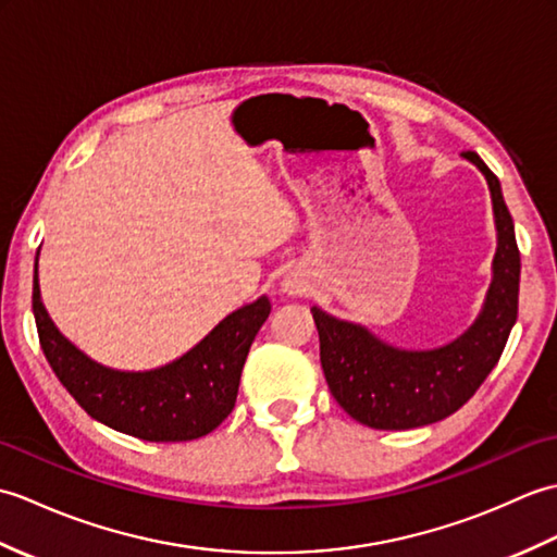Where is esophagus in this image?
<instances>
[{
	"label": "esophagus",
	"mask_w": 557,
	"mask_h": 557,
	"mask_svg": "<svg viewBox=\"0 0 557 557\" xmlns=\"http://www.w3.org/2000/svg\"><path fill=\"white\" fill-rule=\"evenodd\" d=\"M285 289H287V292H289V294H301V289H299V287H297V285H287V287H285Z\"/></svg>",
	"instance_id": "1"
}]
</instances>
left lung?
Listing matches in <instances>:
<instances>
[{
  "label": "left lung",
  "mask_w": 557,
  "mask_h": 557,
  "mask_svg": "<svg viewBox=\"0 0 557 557\" xmlns=\"http://www.w3.org/2000/svg\"><path fill=\"white\" fill-rule=\"evenodd\" d=\"M491 188L498 248L483 309L465 335L445 347L409 351L385 345L363 325L313 306L321 363L330 393L351 419L377 431L419 429L441 421L474 397L510 337L519 304V248L503 188L476 152H465Z\"/></svg>",
  "instance_id": "obj_1"
}]
</instances>
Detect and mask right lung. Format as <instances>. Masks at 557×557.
<instances>
[{
  "label": "right lung",
  "mask_w": 557,
  "mask_h": 557,
  "mask_svg": "<svg viewBox=\"0 0 557 557\" xmlns=\"http://www.w3.org/2000/svg\"><path fill=\"white\" fill-rule=\"evenodd\" d=\"M33 315L45 359L88 417L140 441L182 443L215 431L232 413L244 361L268 321L270 301L260 297L242 306L184 357L152 371H114L71 345L42 306L38 258Z\"/></svg>",
  "instance_id": "add662e5"
}]
</instances>
